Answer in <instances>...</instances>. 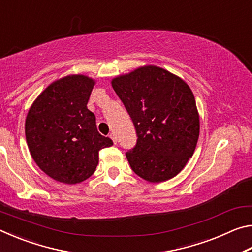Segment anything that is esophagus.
<instances>
[{
	"mask_svg": "<svg viewBox=\"0 0 252 252\" xmlns=\"http://www.w3.org/2000/svg\"><path fill=\"white\" fill-rule=\"evenodd\" d=\"M110 138L112 139V141L114 142V144L117 143V135H116V133H114V132H111V133H110Z\"/></svg>",
	"mask_w": 252,
	"mask_h": 252,
	"instance_id": "34e87169",
	"label": "esophagus"
}]
</instances>
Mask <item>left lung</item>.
Returning <instances> with one entry per match:
<instances>
[{"label": "left lung", "instance_id": "obj_1", "mask_svg": "<svg viewBox=\"0 0 252 252\" xmlns=\"http://www.w3.org/2000/svg\"><path fill=\"white\" fill-rule=\"evenodd\" d=\"M112 87L138 136L134 148L126 152L131 169L149 182L176 177L192 157L199 138V114L189 85L149 65L113 79Z\"/></svg>", "mask_w": 252, "mask_h": 252}]
</instances>
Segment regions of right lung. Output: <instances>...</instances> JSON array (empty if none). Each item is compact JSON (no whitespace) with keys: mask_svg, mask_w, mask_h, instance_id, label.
Returning a JSON list of instances; mask_svg holds the SVG:
<instances>
[{"mask_svg":"<svg viewBox=\"0 0 252 252\" xmlns=\"http://www.w3.org/2000/svg\"><path fill=\"white\" fill-rule=\"evenodd\" d=\"M93 85L85 75H67L50 84L28 113L29 150L42 171L59 182L87 180L99 163V151L113 144L99 133L87 106Z\"/></svg>","mask_w":252,"mask_h":252,"instance_id":"obj_1","label":"right lung"}]
</instances>
